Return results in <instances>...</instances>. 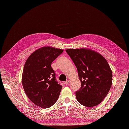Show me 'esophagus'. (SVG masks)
I'll return each mask as SVG.
<instances>
[{
	"label": "esophagus",
	"mask_w": 129,
	"mask_h": 129,
	"mask_svg": "<svg viewBox=\"0 0 129 129\" xmlns=\"http://www.w3.org/2000/svg\"><path fill=\"white\" fill-rule=\"evenodd\" d=\"M64 83H65V85H68V84H69V80H67L66 81H65Z\"/></svg>",
	"instance_id": "34e87169"
}]
</instances>
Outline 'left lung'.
Listing matches in <instances>:
<instances>
[{
  "mask_svg": "<svg viewBox=\"0 0 129 129\" xmlns=\"http://www.w3.org/2000/svg\"><path fill=\"white\" fill-rule=\"evenodd\" d=\"M66 52L78 70L81 86L75 92L78 102L92 107L100 104L110 90L113 74L108 61L91 49H69Z\"/></svg>",
  "mask_w": 129,
  "mask_h": 129,
  "instance_id": "obj_1",
  "label": "left lung"
}]
</instances>
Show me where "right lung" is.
<instances>
[{
	"label": "right lung",
	"instance_id": "add662e5",
	"mask_svg": "<svg viewBox=\"0 0 129 129\" xmlns=\"http://www.w3.org/2000/svg\"><path fill=\"white\" fill-rule=\"evenodd\" d=\"M63 50L44 46L27 59L22 74V84L27 96L43 108L53 106L58 99L62 86L56 80L51 64Z\"/></svg>",
	"mask_w": 129,
	"mask_h": 129
}]
</instances>
